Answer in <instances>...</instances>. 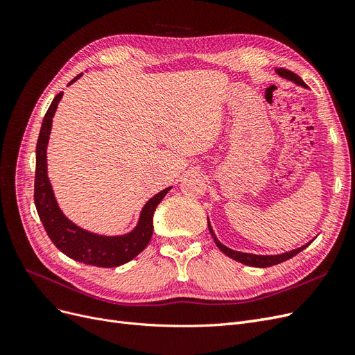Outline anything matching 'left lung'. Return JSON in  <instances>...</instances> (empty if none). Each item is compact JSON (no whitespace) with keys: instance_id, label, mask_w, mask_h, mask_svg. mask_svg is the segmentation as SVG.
Listing matches in <instances>:
<instances>
[{"instance_id":"1","label":"left lung","mask_w":355,"mask_h":355,"mask_svg":"<svg viewBox=\"0 0 355 355\" xmlns=\"http://www.w3.org/2000/svg\"><path fill=\"white\" fill-rule=\"evenodd\" d=\"M275 72H277L278 75H280L282 78H286V80H288V81H293V83L297 84V85H302V87H306V84L302 81V78H300L299 75H296V73L292 72V71H287V69H284V68H278V69H275ZM207 225H209V231H210V234H211V237H213L214 243H216V245L219 247L222 253L230 256L231 259H234V261H237V262L244 263V265H249V266H254V268H266V266H272V265H277V263H282V262L290 259V257L296 256L299 252H302L304 249H306V247H308L311 243H313V240H311L309 243L297 247V249L288 250V252H284V253H280V254H253V253H244V252L232 250V249H230V247L222 244V243L218 240L216 234L213 232V228H211V225H210L209 219H207Z\"/></svg>"}]
</instances>
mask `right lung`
<instances>
[{
	"label": "right lung",
	"mask_w": 355,
	"mask_h": 355,
	"mask_svg": "<svg viewBox=\"0 0 355 355\" xmlns=\"http://www.w3.org/2000/svg\"><path fill=\"white\" fill-rule=\"evenodd\" d=\"M83 73H78L68 85L77 81ZM63 92L53 99L47 110L37 142V168H35V189L34 200L38 216L44 225L50 240L58 249L71 259L85 265L114 268L130 262L148 245L153 237V218L158 204L166 197L171 187L159 191L153 198L146 201L139 214L136 227L123 235H101L84 230L69 220L56 201L50 179L47 175V145L51 132L53 116L58 110Z\"/></svg>",
	"instance_id": "right-lung-1"
}]
</instances>
